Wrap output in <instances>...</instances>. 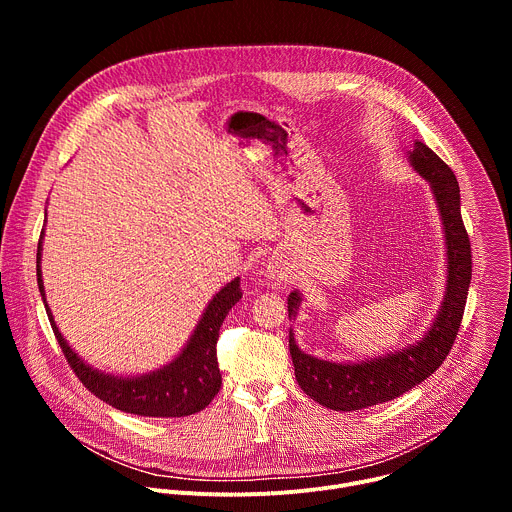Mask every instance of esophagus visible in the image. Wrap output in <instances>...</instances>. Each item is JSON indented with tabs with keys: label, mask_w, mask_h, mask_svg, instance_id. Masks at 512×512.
Segmentation results:
<instances>
[{
	"label": "esophagus",
	"mask_w": 512,
	"mask_h": 512,
	"mask_svg": "<svg viewBox=\"0 0 512 512\" xmlns=\"http://www.w3.org/2000/svg\"><path fill=\"white\" fill-rule=\"evenodd\" d=\"M265 277H267V281L277 283V285L285 283L287 279H291L289 263L285 259H281V257H271L267 267H265Z\"/></svg>",
	"instance_id": "1"
}]
</instances>
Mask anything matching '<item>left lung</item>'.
<instances>
[{"instance_id": "left-lung-1", "label": "left lung", "mask_w": 512, "mask_h": 512, "mask_svg": "<svg viewBox=\"0 0 512 512\" xmlns=\"http://www.w3.org/2000/svg\"><path fill=\"white\" fill-rule=\"evenodd\" d=\"M407 160L413 170L429 182L442 216L448 257L446 294L433 322L419 340L395 352L358 362H334L306 354L296 344L294 330L289 328V354L294 360L298 385L308 397L334 411L373 407L425 381L446 360L462 324L472 279V253L462 223L458 180L448 164L421 141L413 143V152L407 154ZM300 304V291H291L287 298L289 320H296Z\"/></svg>"}]
</instances>
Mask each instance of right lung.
<instances>
[{"label": "right lung", "mask_w": 512, "mask_h": 512, "mask_svg": "<svg viewBox=\"0 0 512 512\" xmlns=\"http://www.w3.org/2000/svg\"><path fill=\"white\" fill-rule=\"evenodd\" d=\"M42 239L44 231L40 235L36 253V277L50 326L72 371H75L81 383L95 397H99L101 401L109 403L119 411L143 417H186L198 413L214 399L223 383L216 360L218 330H221L229 310L243 296L239 277L221 287V291H216V296L204 308L192 336L188 338L180 354L172 362H168L166 367L145 375L119 377L93 369L89 362H85L70 348V344L60 334L44 294V279L40 265Z\"/></svg>", "instance_id": "right-lung-1"}]
</instances>
